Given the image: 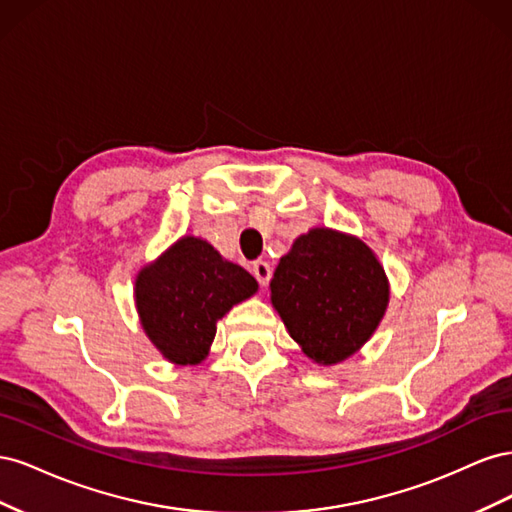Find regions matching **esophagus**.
I'll return each instance as SVG.
<instances>
[{
    "label": "esophagus",
    "mask_w": 512,
    "mask_h": 512,
    "mask_svg": "<svg viewBox=\"0 0 512 512\" xmlns=\"http://www.w3.org/2000/svg\"><path fill=\"white\" fill-rule=\"evenodd\" d=\"M252 273H254V277H256L260 286H267L269 280H271V273H273V271H271V267H269V262L256 260L254 267H252Z\"/></svg>",
    "instance_id": "34e87169"
}]
</instances>
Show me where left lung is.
Instances as JSON below:
<instances>
[{"instance_id":"1","label":"left lung","mask_w":512,"mask_h":512,"mask_svg":"<svg viewBox=\"0 0 512 512\" xmlns=\"http://www.w3.org/2000/svg\"><path fill=\"white\" fill-rule=\"evenodd\" d=\"M269 288L286 331L318 365H337L359 352L391 299L374 250L348 232L320 226L294 239Z\"/></svg>"}]
</instances>
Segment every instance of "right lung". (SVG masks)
Returning a JSON list of instances; mask_svg holds the SVG:
<instances>
[{"instance_id": "add662e5", "label": "right lung", "mask_w": 512, "mask_h": 512, "mask_svg": "<svg viewBox=\"0 0 512 512\" xmlns=\"http://www.w3.org/2000/svg\"><path fill=\"white\" fill-rule=\"evenodd\" d=\"M258 282L215 247L183 235L136 275L134 303L149 342L175 365H198L218 320L254 297Z\"/></svg>"}]
</instances>
